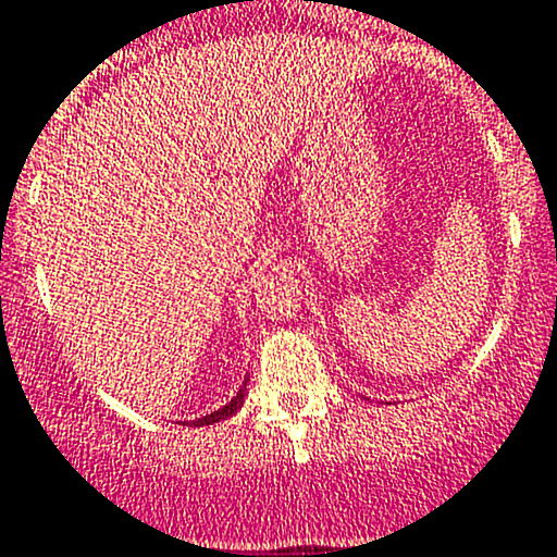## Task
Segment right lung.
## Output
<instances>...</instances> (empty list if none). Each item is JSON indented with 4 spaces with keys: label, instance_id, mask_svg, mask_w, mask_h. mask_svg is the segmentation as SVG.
<instances>
[{
    "label": "right lung",
    "instance_id": "add662e5",
    "mask_svg": "<svg viewBox=\"0 0 557 557\" xmlns=\"http://www.w3.org/2000/svg\"><path fill=\"white\" fill-rule=\"evenodd\" d=\"M245 397H247V379H245V384H242V389L236 392V397H231V403H226L223 408L212 410V413L197 418V421H189V423L191 426H210V423H218V421H223V418H231L236 410L242 408V405H245Z\"/></svg>",
    "mask_w": 557,
    "mask_h": 557
}]
</instances>
